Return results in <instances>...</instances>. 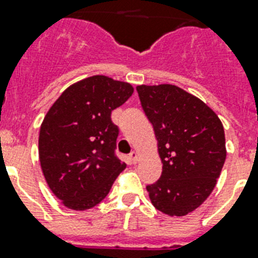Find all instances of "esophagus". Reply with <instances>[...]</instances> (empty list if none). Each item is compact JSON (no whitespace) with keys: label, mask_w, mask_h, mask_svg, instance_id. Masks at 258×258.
<instances>
[{"label":"esophagus","mask_w":258,"mask_h":258,"mask_svg":"<svg viewBox=\"0 0 258 258\" xmlns=\"http://www.w3.org/2000/svg\"><path fill=\"white\" fill-rule=\"evenodd\" d=\"M130 162L133 163V164H136L138 163V160H139V155H138V152L136 151H133L131 154H130Z\"/></svg>","instance_id":"1"}]
</instances>
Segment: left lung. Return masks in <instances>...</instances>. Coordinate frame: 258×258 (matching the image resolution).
<instances>
[{
	"instance_id": "1",
	"label": "left lung",
	"mask_w": 258,
	"mask_h": 258,
	"mask_svg": "<svg viewBox=\"0 0 258 258\" xmlns=\"http://www.w3.org/2000/svg\"><path fill=\"white\" fill-rule=\"evenodd\" d=\"M140 103L154 127L162 176L147 185L155 208L184 216L207 200L227 158L221 120L204 102L177 86H138Z\"/></svg>"
}]
</instances>
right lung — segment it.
I'll list each match as a JSON object with an SVG mask.
<instances>
[{
    "label": "right lung",
    "mask_w": 258,
    "mask_h": 258,
    "mask_svg": "<svg viewBox=\"0 0 258 258\" xmlns=\"http://www.w3.org/2000/svg\"><path fill=\"white\" fill-rule=\"evenodd\" d=\"M133 93L127 82L94 75L64 90L47 111L39 130V162L64 207L86 211L99 204L125 168L115 155L119 128L111 112Z\"/></svg>",
    "instance_id": "1"
}]
</instances>
